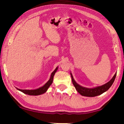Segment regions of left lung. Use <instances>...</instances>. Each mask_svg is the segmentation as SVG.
Here are the masks:
<instances>
[{"label":"left lung","instance_id":"8db88e82","mask_svg":"<svg viewBox=\"0 0 124 124\" xmlns=\"http://www.w3.org/2000/svg\"><path fill=\"white\" fill-rule=\"evenodd\" d=\"M70 75L71 77H72L73 84L74 85L75 88L77 90V91L81 95L84 96H87V97H95V96L101 95V94L104 93V92L107 91L109 89L111 86L112 85L113 83H114L115 77H116V73H115V75L112 78V79L109 81H108L107 83L105 84L102 86H100L92 88V89L83 87L79 85L78 84H77L75 82L74 78H73L72 73H70Z\"/></svg>","mask_w":124,"mask_h":124}]
</instances>
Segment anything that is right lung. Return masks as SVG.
I'll return each mask as SVG.
<instances>
[{
    "label": "right lung",
    "instance_id": "obj_1",
    "mask_svg": "<svg viewBox=\"0 0 124 124\" xmlns=\"http://www.w3.org/2000/svg\"><path fill=\"white\" fill-rule=\"evenodd\" d=\"M58 70V67H56V68L54 70L53 72L51 73V77H50V78L49 80L47 81V82L42 87H40L38 88V89H35V90H22V89H19L16 88L19 91L22 92L23 93L25 94H27V95H32V96H37V95H41V94L44 93L45 92L47 91L48 88L50 87V86L51 85L52 83V81H53V79H54V76L56 71Z\"/></svg>",
    "mask_w": 124,
    "mask_h": 124
}]
</instances>
